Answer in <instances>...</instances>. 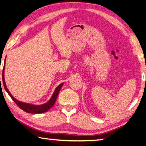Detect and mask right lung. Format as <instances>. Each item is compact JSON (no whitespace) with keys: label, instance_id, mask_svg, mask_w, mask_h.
I'll return each instance as SVG.
<instances>
[{"label":"right lung","instance_id":"1","mask_svg":"<svg viewBox=\"0 0 146 146\" xmlns=\"http://www.w3.org/2000/svg\"><path fill=\"white\" fill-rule=\"evenodd\" d=\"M5 60H6V59H5ZM4 71V66L3 68V71H2V82H3V85H4L5 90H6V91L8 92L9 95L10 96L11 98H12V100H13L14 102L16 103V104L21 109V110H23L25 112L29 113L38 114V113H42L48 111L49 109L53 107L54 104H55V101L56 100V98H57V97H58L59 91H60V90L62 88V86L63 84H64V83L60 84L56 88L55 92L53 93L52 97H51V99L49 100L47 103L44 104H42V105H40V106L31 105V104H29L20 102V101L16 100L15 98L13 96L11 95L10 92H9V90H8V88H7V87H6V83H5ZM0 81H1V77H0Z\"/></svg>","mask_w":146,"mask_h":146}]
</instances>
